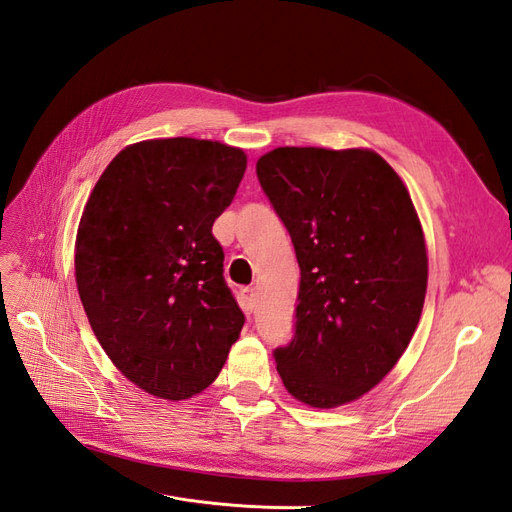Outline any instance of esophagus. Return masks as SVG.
<instances>
[{"mask_svg":"<svg viewBox=\"0 0 512 512\" xmlns=\"http://www.w3.org/2000/svg\"><path fill=\"white\" fill-rule=\"evenodd\" d=\"M241 299H243L245 307L250 309V312H254V309H256V290L254 288H241Z\"/></svg>","mask_w":512,"mask_h":512,"instance_id":"esophagus-1","label":"esophagus"}]
</instances>
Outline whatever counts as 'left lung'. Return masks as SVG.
Here are the masks:
<instances>
[{"mask_svg": "<svg viewBox=\"0 0 512 512\" xmlns=\"http://www.w3.org/2000/svg\"><path fill=\"white\" fill-rule=\"evenodd\" d=\"M256 175L301 269L277 374L307 406L348 404L395 367L423 312L427 250L412 198L369 149L277 147Z\"/></svg>", "mask_w": 512, "mask_h": 512, "instance_id": "left-lung-1", "label": "left lung"}]
</instances>
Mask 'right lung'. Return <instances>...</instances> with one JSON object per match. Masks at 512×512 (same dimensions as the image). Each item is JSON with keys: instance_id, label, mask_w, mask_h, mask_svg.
<instances>
[{"instance_id": "obj_1", "label": "right lung", "mask_w": 512, "mask_h": 512, "mask_svg": "<svg viewBox=\"0 0 512 512\" xmlns=\"http://www.w3.org/2000/svg\"><path fill=\"white\" fill-rule=\"evenodd\" d=\"M245 166L218 141L156 138L119 151L89 194L76 288L108 359L149 395L205 391L243 329L211 226Z\"/></svg>"}]
</instances>
